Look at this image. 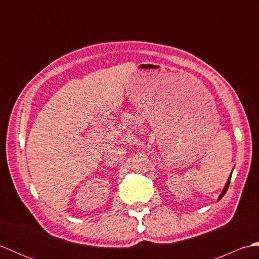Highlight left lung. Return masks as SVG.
I'll return each mask as SVG.
<instances>
[{
  "label": "left lung",
  "instance_id": "1",
  "mask_svg": "<svg viewBox=\"0 0 259 259\" xmlns=\"http://www.w3.org/2000/svg\"><path fill=\"white\" fill-rule=\"evenodd\" d=\"M230 178H232V174H230V176H229V178H228V180H227V183H226V185H225V187H224V189H223V191H222V194L219 195V197H218V200H221L222 198L224 197V195L226 194V191L228 190V187H229V184H230Z\"/></svg>",
  "mask_w": 259,
  "mask_h": 259
}]
</instances>
